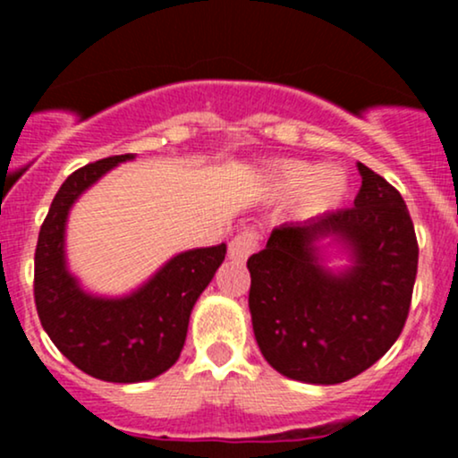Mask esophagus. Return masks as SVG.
I'll list each match as a JSON object with an SVG mask.
<instances>
[{
	"label": "esophagus",
	"mask_w": 458,
	"mask_h": 458,
	"mask_svg": "<svg viewBox=\"0 0 458 458\" xmlns=\"http://www.w3.org/2000/svg\"><path fill=\"white\" fill-rule=\"evenodd\" d=\"M256 245H259V234L256 230H243L241 234H236L233 241H230V259L234 262H245L254 254Z\"/></svg>",
	"instance_id": "1"
}]
</instances>
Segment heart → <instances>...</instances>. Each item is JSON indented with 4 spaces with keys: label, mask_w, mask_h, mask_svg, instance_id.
Returning a JSON list of instances; mask_svg holds the SVG:
<instances>
[{
    "label": "heart",
    "mask_w": 458,
    "mask_h": 458,
    "mask_svg": "<svg viewBox=\"0 0 458 458\" xmlns=\"http://www.w3.org/2000/svg\"><path fill=\"white\" fill-rule=\"evenodd\" d=\"M267 189L273 198H295L301 215H318L338 208L349 193V178L338 167L282 159L267 167Z\"/></svg>",
    "instance_id": "obj_1"
}]
</instances>
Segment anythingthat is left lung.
Returning <instances> with one entry per match:
<instances>
[{"label":"left lung","instance_id":"8db88e82","mask_svg":"<svg viewBox=\"0 0 458 458\" xmlns=\"http://www.w3.org/2000/svg\"><path fill=\"white\" fill-rule=\"evenodd\" d=\"M353 207L276 228L247 260L256 343L288 379L335 386L390 351L404 327L418 273L407 204L357 163Z\"/></svg>","mask_w":458,"mask_h":458}]
</instances>
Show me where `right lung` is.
Listing matches in <instances>:
<instances>
[{"instance_id":"add662e5","label":"right lung","mask_w":458,"mask_h":458,"mask_svg":"<svg viewBox=\"0 0 458 458\" xmlns=\"http://www.w3.org/2000/svg\"><path fill=\"white\" fill-rule=\"evenodd\" d=\"M133 159L115 155L72 172L51 202L34 259L36 310L47 335L79 370L109 383L150 381L176 364L191 310L225 259V243L193 247L124 295L83 286L68 269V215L109 170Z\"/></svg>"}]
</instances>
